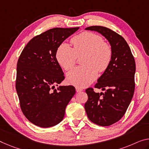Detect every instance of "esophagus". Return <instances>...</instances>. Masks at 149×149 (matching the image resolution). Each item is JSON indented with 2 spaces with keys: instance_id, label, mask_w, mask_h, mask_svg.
<instances>
[{
  "instance_id": "1",
  "label": "esophagus",
  "mask_w": 149,
  "mask_h": 149,
  "mask_svg": "<svg viewBox=\"0 0 149 149\" xmlns=\"http://www.w3.org/2000/svg\"><path fill=\"white\" fill-rule=\"evenodd\" d=\"M75 88H76V91L77 93L79 92H81V91H82V88L79 87V86H75Z\"/></svg>"
}]
</instances>
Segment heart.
I'll return each instance as SVG.
<instances>
[{"instance_id":"1","label":"heart","mask_w":149,"mask_h":149,"mask_svg":"<svg viewBox=\"0 0 149 149\" xmlns=\"http://www.w3.org/2000/svg\"><path fill=\"white\" fill-rule=\"evenodd\" d=\"M73 47L62 43L56 52L57 63L65 70L74 67L77 57L83 55L81 64L68 73L67 81L77 86H86L97 79L98 71L103 72L111 65L113 49L111 45L97 34L84 32L71 39Z\"/></svg>"}]
</instances>
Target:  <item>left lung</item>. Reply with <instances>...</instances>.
Returning <instances> with one entry per match:
<instances>
[{
	"instance_id": "obj_1",
	"label": "left lung",
	"mask_w": 149,
	"mask_h": 149,
	"mask_svg": "<svg viewBox=\"0 0 149 149\" xmlns=\"http://www.w3.org/2000/svg\"><path fill=\"white\" fill-rule=\"evenodd\" d=\"M85 29L103 35L113 49L111 65L95 84V88H102L105 92L95 93L92 87L85 90L88 100L84 109L89 120L96 125L107 127L118 122L130 103L135 87V61L129 46L118 33L101 26Z\"/></svg>"
}]
</instances>
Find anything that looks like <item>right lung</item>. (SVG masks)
<instances>
[{"label":"right lung","mask_w":149,"mask_h":149,"mask_svg":"<svg viewBox=\"0 0 149 149\" xmlns=\"http://www.w3.org/2000/svg\"><path fill=\"white\" fill-rule=\"evenodd\" d=\"M79 27L54 28L33 37L24 48L17 65L16 90L21 111L30 122L47 128L63 119L75 94L72 85L54 86L65 79L57 63L58 47Z\"/></svg>","instance_id":"add662e5"}]
</instances>
